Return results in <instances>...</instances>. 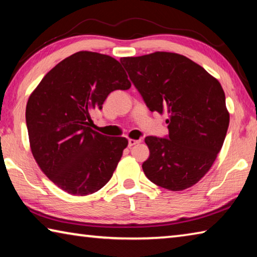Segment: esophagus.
<instances>
[{
    "label": "esophagus",
    "instance_id": "1",
    "mask_svg": "<svg viewBox=\"0 0 257 257\" xmlns=\"http://www.w3.org/2000/svg\"><path fill=\"white\" fill-rule=\"evenodd\" d=\"M139 143H141V139H129L128 141V146L129 147H132V146H134V145H136V144H139Z\"/></svg>",
    "mask_w": 257,
    "mask_h": 257
}]
</instances>
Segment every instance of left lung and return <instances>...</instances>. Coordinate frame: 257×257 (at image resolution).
<instances>
[{
	"instance_id": "obj_1",
	"label": "left lung",
	"mask_w": 257,
	"mask_h": 257,
	"mask_svg": "<svg viewBox=\"0 0 257 257\" xmlns=\"http://www.w3.org/2000/svg\"><path fill=\"white\" fill-rule=\"evenodd\" d=\"M130 80L152 112H168L169 135L149 136L145 176L162 188H189L210 170L229 127L220 82L184 55L169 52L121 58Z\"/></svg>"
}]
</instances>
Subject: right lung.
Segmentation results:
<instances>
[{"label": "right lung", "instance_id": "add662e5", "mask_svg": "<svg viewBox=\"0 0 257 257\" xmlns=\"http://www.w3.org/2000/svg\"><path fill=\"white\" fill-rule=\"evenodd\" d=\"M119 61L77 52L43 78L26 107L30 149L42 171L67 193L93 194L107 184L128 141L88 127L113 90L129 89Z\"/></svg>", "mask_w": 257, "mask_h": 257}]
</instances>
